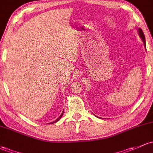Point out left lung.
Masks as SVG:
<instances>
[{
	"label": "left lung",
	"mask_w": 153,
	"mask_h": 153,
	"mask_svg": "<svg viewBox=\"0 0 153 153\" xmlns=\"http://www.w3.org/2000/svg\"><path fill=\"white\" fill-rule=\"evenodd\" d=\"M137 30H138V33H139V37L141 38V39H142V41L143 42V43H144V48L146 49V41H145V37H144V33H143V31H142V29L140 28V27H137ZM96 117H97V116H96Z\"/></svg>",
	"instance_id": "1"
}]
</instances>
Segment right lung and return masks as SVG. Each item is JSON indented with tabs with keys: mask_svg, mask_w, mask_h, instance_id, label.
<instances>
[{
	"mask_svg": "<svg viewBox=\"0 0 153 153\" xmlns=\"http://www.w3.org/2000/svg\"><path fill=\"white\" fill-rule=\"evenodd\" d=\"M63 111H63V112H62V114H60V117H58V118H57V119H56V120H55V121H53V122H51V123H48V124H52V123H57V121H58V120H60V118H61V117H62V116H63Z\"/></svg>",
	"mask_w": 153,
	"mask_h": 153,
	"instance_id": "1",
	"label": "right lung"
}]
</instances>
